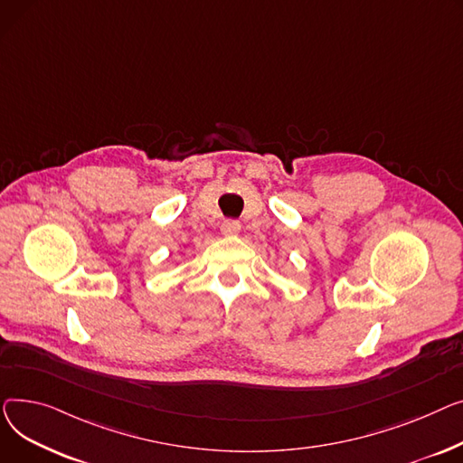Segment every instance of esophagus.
Wrapping results in <instances>:
<instances>
[{"instance_id": "34e87169", "label": "esophagus", "mask_w": 463, "mask_h": 463, "mask_svg": "<svg viewBox=\"0 0 463 463\" xmlns=\"http://www.w3.org/2000/svg\"><path fill=\"white\" fill-rule=\"evenodd\" d=\"M239 230H241V224H239L237 221H224L222 226H221V232H222L224 235H233V233H237Z\"/></svg>"}]
</instances>
